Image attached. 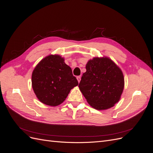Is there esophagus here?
Masks as SVG:
<instances>
[{
  "label": "esophagus",
  "instance_id": "1",
  "mask_svg": "<svg viewBox=\"0 0 153 153\" xmlns=\"http://www.w3.org/2000/svg\"><path fill=\"white\" fill-rule=\"evenodd\" d=\"M77 81H78V82L79 83V82L81 81V76H77Z\"/></svg>",
  "mask_w": 153,
  "mask_h": 153
}]
</instances>
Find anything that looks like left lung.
Listing matches in <instances>:
<instances>
[{
	"label": "left lung",
	"instance_id": "obj_1",
	"mask_svg": "<svg viewBox=\"0 0 153 153\" xmlns=\"http://www.w3.org/2000/svg\"><path fill=\"white\" fill-rule=\"evenodd\" d=\"M85 68L79 87L87 102L97 110L114 107L120 99L124 88L121 69L107 57L89 60Z\"/></svg>",
	"mask_w": 153,
	"mask_h": 153
}]
</instances>
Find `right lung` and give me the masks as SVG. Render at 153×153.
Here are the masks:
<instances>
[{
  "mask_svg": "<svg viewBox=\"0 0 153 153\" xmlns=\"http://www.w3.org/2000/svg\"><path fill=\"white\" fill-rule=\"evenodd\" d=\"M32 87L38 100L47 105L57 106L78 85L71 68L59 55H49L40 61L31 76Z\"/></svg>",
  "mask_w": 153,
  "mask_h": 153,
  "instance_id": "right-lung-1",
  "label": "right lung"
}]
</instances>
